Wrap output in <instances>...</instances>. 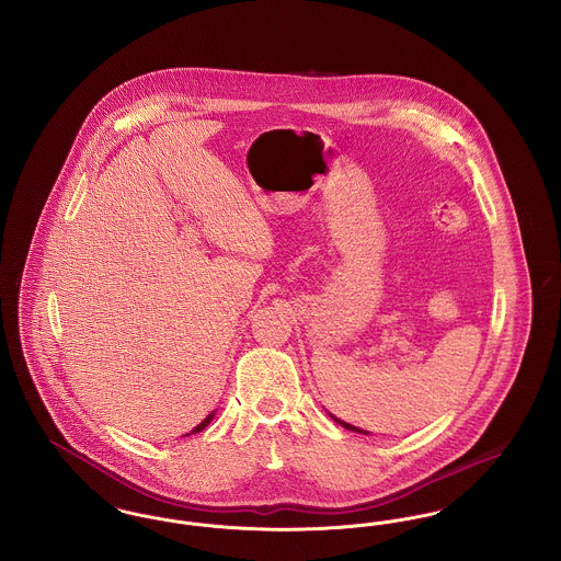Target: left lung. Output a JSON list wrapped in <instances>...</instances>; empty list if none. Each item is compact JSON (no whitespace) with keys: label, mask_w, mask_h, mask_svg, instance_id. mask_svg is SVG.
<instances>
[{"label":"left lung","mask_w":561,"mask_h":561,"mask_svg":"<svg viewBox=\"0 0 561 561\" xmlns=\"http://www.w3.org/2000/svg\"><path fill=\"white\" fill-rule=\"evenodd\" d=\"M330 414V412H328ZM332 416V421H336L341 427L348 428V431H355V433H362V435H370V431H364V428L359 427H353V425H348V423H345V421H341V419H336L334 414H330Z\"/></svg>","instance_id":"left-lung-1"}]
</instances>
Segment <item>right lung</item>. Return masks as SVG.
Listing matches in <instances>:
<instances>
[{"instance_id": "add662e5", "label": "right lung", "mask_w": 561, "mask_h": 561, "mask_svg": "<svg viewBox=\"0 0 561 561\" xmlns=\"http://www.w3.org/2000/svg\"><path fill=\"white\" fill-rule=\"evenodd\" d=\"M214 414H216V412H210V414H208V416H206L197 427L191 428V433H199V431H204V428L208 427V425L213 423ZM191 433H187V435H191Z\"/></svg>"}]
</instances>
